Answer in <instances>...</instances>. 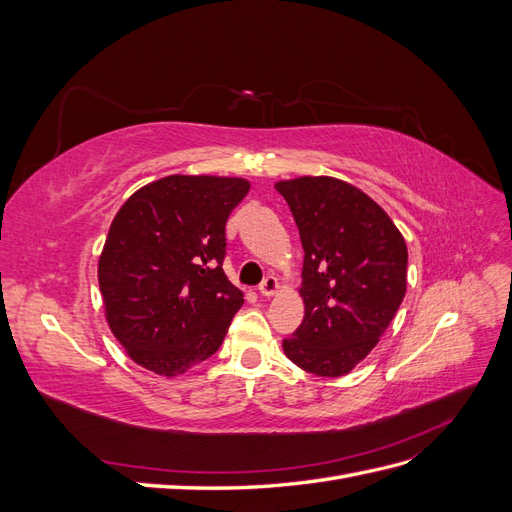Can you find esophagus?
<instances>
[{
    "mask_svg": "<svg viewBox=\"0 0 512 512\" xmlns=\"http://www.w3.org/2000/svg\"><path fill=\"white\" fill-rule=\"evenodd\" d=\"M277 288H280V284H277V280H275L273 275H269V277H265V280H262V284L258 286V292H260V297L269 299V297H273V294L277 292Z\"/></svg>",
    "mask_w": 512,
    "mask_h": 512,
    "instance_id": "1",
    "label": "esophagus"
}]
</instances>
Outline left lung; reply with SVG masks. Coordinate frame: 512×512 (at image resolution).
Instances as JSON below:
<instances>
[{
	"label": "left lung",
	"instance_id": "left-lung-1",
	"mask_svg": "<svg viewBox=\"0 0 512 512\" xmlns=\"http://www.w3.org/2000/svg\"><path fill=\"white\" fill-rule=\"evenodd\" d=\"M275 190L305 252V316L284 352L309 374L344 376L376 348L406 297V241L376 200L346 181L299 177Z\"/></svg>",
	"mask_w": 512,
	"mask_h": 512
}]
</instances>
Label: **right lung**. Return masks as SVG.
Listing matches in <instances>:
<instances>
[{
    "instance_id": "add662e5",
    "label": "right lung",
    "mask_w": 512,
    "mask_h": 512,
    "mask_svg": "<svg viewBox=\"0 0 512 512\" xmlns=\"http://www.w3.org/2000/svg\"><path fill=\"white\" fill-rule=\"evenodd\" d=\"M250 181L170 175L117 211L98 260L106 322L128 356L175 378L222 346L243 292L228 282L226 220Z\"/></svg>"
}]
</instances>
